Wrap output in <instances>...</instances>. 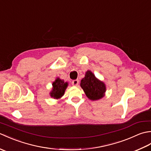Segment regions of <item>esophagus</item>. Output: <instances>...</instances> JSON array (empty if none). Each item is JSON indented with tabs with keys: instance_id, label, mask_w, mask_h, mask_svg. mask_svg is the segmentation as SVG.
<instances>
[{
	"instance_id": "34e87169",
	"label": "esophagus",
	"mask_w": 151,
	"mask_h": 151,
	"mask_svg": "<svg viewBox=\"0 0 151 151\" xmlns=\"http://www.w3.org/2000/svg\"><path fill=\"white\" fill-rule=\"evenodd\" d=\"M79 84V81L78 80H74L72 82V85L74 86H77Z\"/></svg>"
}]
</instances>
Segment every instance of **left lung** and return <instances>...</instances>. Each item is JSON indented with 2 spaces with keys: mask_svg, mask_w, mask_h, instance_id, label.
Returning a JSON list of instances; mask_svg holds the SVG:
<instances>
[{
  "mask_svg": "<svg viewBox=\"0 0 151 151\" xmlns=\"http://www.w3.org/2000/svg\"><path fill=\"white\" fill-rule=\"evenodd\" d=\"M81 87L87 97L91 101H97L103 98L106 91L104 83L96 77L89 70L86 72L84 78L82 79Z\"/></svg>",
  "mask_w": 151,
  "mask_h": 151,
  "instance_id": "obj_1",
  "label": "left lung"
}]
</instances>
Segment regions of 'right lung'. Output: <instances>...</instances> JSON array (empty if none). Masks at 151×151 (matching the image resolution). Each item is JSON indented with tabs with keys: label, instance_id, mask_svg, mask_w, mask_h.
<instances>
[{
	"label": "right lung",
	"instance_id": "add662e5",
	"mask_svg": "<svg viewBox=\"0 0 151 151\" xmlns=\"http://www.w3.org/2000/svg\"><path fill=\"white\" fill-rule=\"evenodd\" d=\"M68 85V82L57 77L52 83V90L49 93L50 96L54 99H59L62 97Z\"/></svg>",
	"mask_w": 151,
	"mask_h": 151
}]
</instances>
